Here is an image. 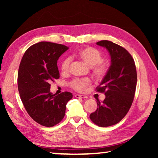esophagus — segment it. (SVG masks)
Instances as JSON below:
<instances>
[{"mask_svg": "<svg viewBox=\"0 0 158 158\" xmlns=\"http://www.w3.org/2000/svg\"><path fill=\"white\" fill-rule=\"evenodd\" d=\"M74 96H75V98H88L86 95H79V94H76Z\"/></svg>", "mask_w": 158, "mask_h": 158, "instance_id": "obj_1", "label": "esophagus"}]
</instances>
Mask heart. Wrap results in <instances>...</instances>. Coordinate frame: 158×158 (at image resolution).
Segmentation results:
<instances>
[{"instance_id":"b5f03b06","label":"heart","mask_w":158,"mask_h":158,"mask_svg":"<svg viewBox=\"0 0 158 158\" xmlns=\"http://www.w3.org/2000/svg\"><path fill=\"white\" fill-rule=\"evenodd\" d=\"M77 56L91 67L94 76L98 79H103L108 73L107 65L102 62L103 56L100 51L90 47L83 48L77 53ZM72 63L71 57H67L60 64L62 73L68 74L70 70ZM91 84L89 78H76L69 82V85L73 89L79 92H84L88 86Z\"/></svg>"}]
</instances>
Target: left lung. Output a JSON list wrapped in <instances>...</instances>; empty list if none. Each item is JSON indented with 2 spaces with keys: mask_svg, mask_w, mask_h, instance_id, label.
Returning a JSON list of instances; mask_svg holds the SVG:
<instances>
[{
  "mask_svg": "<svg viewBox=\"0 0 158 158\" xmlns=\"http://www.w3.org/2000/svg\"><path fill=\"white\" fill-rule=\"evenodd\" d=\"M98 45L105 47L110 54L111 65L96 91L105 93L102 102L98 100V109L90 118L100 127L111 126L125 116L131 107L137 86V74L130 53L118 44L102 40Z\"/></svg>",
  "mask_w": 158,
  "mask_h": 158,
  "instance_id": "1",
  "label": "left lung"
}]
</instances>
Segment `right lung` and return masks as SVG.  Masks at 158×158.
<instances>
[{
	"instance_id": "obj_1",
	"label": "right lung",
	"mask_w": 158,
	"mask_h": 158,
	"mask_svg": "<svg viewBox=\"0 0 158 158\" xmlns=\"http://www.w3.org/2000/svg\"><path fill=\"white\" fill-rule=\"evenodd\" d=\"M68 49L65 45L40 42L26 51L18 72V90L27 113L37 123L53 127L65 116L69 92H50L51 81L59 79L57 61Z\"/></svg>"
}]
</instances>
